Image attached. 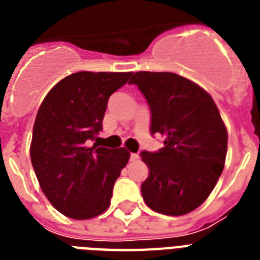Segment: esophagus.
Segmentation results:
<instances>
[{"instance_id":"34e87169","label":"esophagus","mask_w":260,"mask_h":260,"mask_svg":"<svg viewBox=\"0 0 260 260\" xmlns=\"http://www.w3.org/2000/svg\"><path fill=\"white\" fill-rule=\"evenodd\" d=\"M139 154H135V152H131V160H139Z\"/></svg>"}]
</instances>
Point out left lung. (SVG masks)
I'll return each instance as SVG.
<instances>
[{"label": "left lung", "instance_id": "obj_1", "mask_svg": "<svg viewBox=\"0 0 260 260\" xmlns=\"http://www.w3.org/2000/svg\"><path fill=\"white\" fill-rule=\"evenodd\" d=\"M135 83L151 109V134L165 139L158 152L143 151L150 175L142 196L151 209L182 216L197 209L221 175L228 134L213 98L174 73L138 71Z\"/></svg>", "mask_w": 260, "mask_h": 260}]
</instances>
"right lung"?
<instances>
[{
	"instance_id": "add662e5",
	"label": "right lung",
	"mask_w": 260,
	"mask_h": 260,
	"mask_svg": "<svg viewBox=\"0 0 260 260\" xmlns=\"http://www.w3.org/2000/svg\"><path fill=\"white\" fill-rule=\"evenodd\" d=\"M131 75L74 73L56 83L39 108L30 160L43 193L67 217L87 220L109 208L114 182L131 154L124 147L98 146L97 135L108 100Z\"/></svg>"
}]
</instances>
